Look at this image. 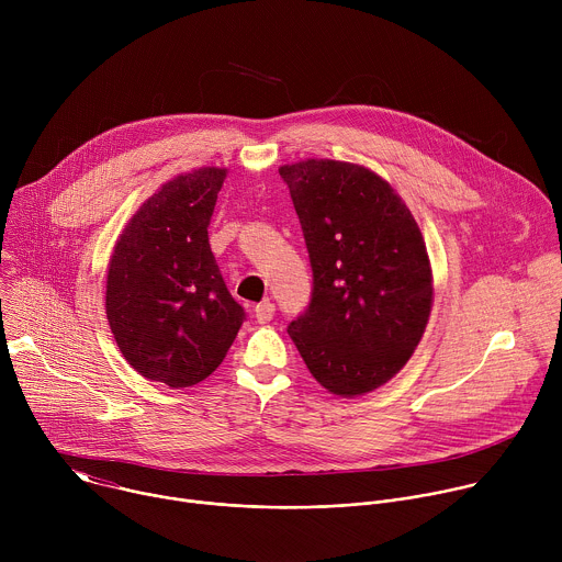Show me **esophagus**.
Instances as JSON below:
<instances>
[{
	"label": "esophagus",
	"instance_id": "esophagus-1",
	"mask_svg": "<svg viewBox=\"0 0 562 562\" xmlns=\"http://www.w3.org/2000/svg\"><path fill=\"white\" fill-rule=\"evenodd\" d=\"M254 315H256V319H258L260 325H267V323H271L273 315H276V304L269 302V300H265V302H260V304L254 308Z\"/></svg>",
	"mask_w": 562,
	"mask_h": 562
}]
</instances>
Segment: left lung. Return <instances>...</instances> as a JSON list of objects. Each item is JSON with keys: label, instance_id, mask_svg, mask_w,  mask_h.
I'll list each match as a JSON object with an SVG mask.
<instances>
[{"label": "left lung", "instance_id": "1", "mask_svg": "<svg viewBox=\"0 0 562 562\" xmlns=\"http://www.w3.org/2000/svg\"><path fill=\"white\" fill-rule=\"evenodd\" d=\"M278 171L313 271L311 302L286 331L327 391L364 395L407 364L425 334L434 280L423 233L364 167L302 159Z\"/></svg>", "mask_w": 562, "mask_h": 562}]
</instances>
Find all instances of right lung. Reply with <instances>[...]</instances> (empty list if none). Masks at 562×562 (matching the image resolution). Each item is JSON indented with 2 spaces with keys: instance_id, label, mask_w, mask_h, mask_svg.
<instances>
[{
  "instance_id": "add662e5",
  "label": "right lung",
  "mask_w": 562,
  "mask_h": 562,
  "mask_svg": "<svg viewBox=\"0 0 562 562\" xmlns=\"http://www.w3.org/2000/svg\"><path fill=\"white\" fill-rule=\"evenodd\" d=\"M226 169L202 167L157 189L128 220L106 276V317L126 362L184 389L224 360L245 308L228 293L209 245Z\"/></svg>"
}]
</instances>
